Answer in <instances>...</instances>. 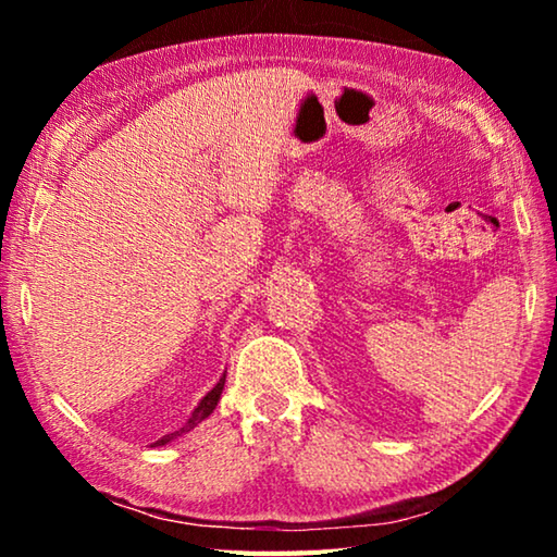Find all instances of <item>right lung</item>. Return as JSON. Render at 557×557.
Instances as JSON below:
<instances>
[{"instance_id": "right-lung-1", "label": "right lung", "mask_w": 557, "mask_h": 557, "mask_svg": "<svg viewBox=\"0 0 557 557\" xmlns=\"http://www.w3.org/2000/svg\"><path fill=\"white\" fill-rule=\"evenodd\" d=\"M223 385H225V373L221 375V381L215 383L213 388L203 395L201 403L196 405V410L191 412V418L186 420V425H184V428H178V430H174V432H169V435H164L162 440H157V442H154V447H162V445H166V442H172V440H176V437L186 435V432H191L196 425H199V422H203L206 418H209V414L215 410V405H219V400H221Z\"/></svg>"}]
</instances>
